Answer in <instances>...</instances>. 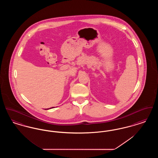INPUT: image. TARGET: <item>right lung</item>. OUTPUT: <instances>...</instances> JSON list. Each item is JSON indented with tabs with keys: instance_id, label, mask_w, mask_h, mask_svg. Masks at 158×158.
<instances>
[{
	"instance_id": "1",
	"label": "right lung",
	"mask_w": 158,
	"mask_h": 158,
	"mask_svg": "<svg viewBox=\"0 0 158 158\" xmlns=\"http://www.w3.org/2000/svg\"><path fill=\"white\" fill-rule=\"evenodd\" d=\"M54 108V107H52V108H47V110H49V109H51V108Z\"/></svg>"
}]
</instances>
